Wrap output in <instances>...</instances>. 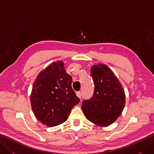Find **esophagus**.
<instances>
[{"label":"esophagus","mask_w":154,"mask_h":154,"mask_svg":"<svg viewBox=\"0 0 154 154\" xmlns=\"http://www.w3.org/2000/svg\"><path fill=\"white\" fill-rule=\"evenodd\" d=\"M76 95L78 98H79V99H81V93L80 92H77L76 93Z\"/></svg>","instance_id":"obj_1"}]
</instances>
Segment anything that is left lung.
Wrapping results in <instances>:
<instances>
[{
	"instance_id": "8db88e82",
	"label": "left lung",
	"mask_w": 154,
	"mask_h": 154,
	"mask_svg": "<svg viewBox=\"0 0 154 154\" xmlns=\"http://www.w3.org/2000/svg\"><path fill=\"white\" fill-rule=\"evenodd\" d=\"M91 74L94 85L93 95L83 100L81 108L87 120L106 127L112 124L123 111L125 93L113 71L105 64L93 65Z\"/></svg>"
}]
</instances>
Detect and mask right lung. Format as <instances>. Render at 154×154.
I'll list each match as a JSON object with an SVG mask.
<instances>
[{"mask_svg":"<svg viewBox=\"0 0 154 154\" xmlns=\"http://www.w3.org/2000/svg\"><path fill=\"white\" fill-rule=\"evenodd\" d=\"M72 77L62 61L51 63L40 71L32 86V109L35 118L48 127L67 120L71 109L80 99L72 89Z\"/></svg>","mask_w":154,"mask_h":154,"instance_id":"obj_1","label":"right lung"}]
</instances>
